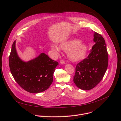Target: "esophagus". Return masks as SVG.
Masks as SVG:
<instances>
[{
	"label": "esophagus",
	"instance_id": "1",
	"mask_svg": "<svg viewBox=\"0 0 121 121\" xmlns=\"http://www.w3.org/2000/svg\"><path fill=\"white\" fill-rule=\"evenodd\" d=\"M60 64H62V65H65V61H64V60H61V61H60Z\"/></svg>",
	"mask_w": 121,
	"mask_h": 121
}]
</instances>
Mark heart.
Instances as JSON below:
<instances>
[{"label":"heart","mask_w":121,"mask_h":121,"mask_svg":"<svg viewBox=\"0 0 121 121\" xmlns=\"http://www.w3.org/2000/svg\"><path fill=\"white\" fill-rule=\"evenodd\" d=\"M59 48L67 52V56L71 61H79L84 59L87 54L88 47L85 43H81L79 40L73 39L60 44ZM54 53L58 55L59 49L56 45L51 46Z\"/></svg>","instance_id":"obj_1"}]
</instances>
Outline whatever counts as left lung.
Returning <instances> with one entry per match:
<instances>
[{
	"label": "left lung",
	"mask_w": 121,
	"mask_h": 121,
	"mask_svg": "<svg viewBox=\"0 0 121 121\" xmlns=\"http://www.w3.org/2000/svg\"><path fill=\"white\" fill-rule=\"evenodd\" d=\"M95 44L87 58L77 65L73 81L83 90H90L97 86L104 76L108 65V54L105 40L100 34L94 32Z\"/></svg>",
	"instance_id": "8db88e82"
}]
</instances>
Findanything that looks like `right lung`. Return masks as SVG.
<instances>
[{
	"label": "right lung",
	"instance_id": "add662e5",
	"mask_svg": "<svg viewBox=\"0 0 121 121\" xmlns=\"http://www.w3.org/2000/svg\"><path fill=\"white\" fill-rule=\"evenodd\" d=\"M58 65L44 53L28 62L23 61L17 54L15 41L12 44L9 57L11 74L16 82L29 92L38 93L46 90L53 82Z\"/></svg>",
	"mask_w": 121,
	"mask_h": 121
}]
</instances>
